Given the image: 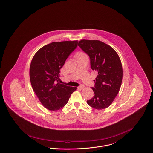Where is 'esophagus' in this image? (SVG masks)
Segmentation results:
<instances>
[{
  "label": "esophagus",
  "instance_id": "34e87169",
  "mask_svg": "<svg viewBox=\"0 0 153 153\" xmlns=\"http://www.w3.org/2000/svg\"><path fill=\"white\" fill-rule=\"evenodd\" d=\"M84 88H85V86H84V85H81L80 86H79V87H78V89H79V90H82L83 89H84Z\"/></svg>",
  "mask_w": 153,
  "mask_h": 153
}]
</instances>
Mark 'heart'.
<instances>
[{"label":"heart","instance_id":"heart-1","mask_svg":"<svg viewBox=\"0 0 153 153\" xmlns=\"http://www.w3.org/2000/svg\"><path fill=\"white\" fill-rule=\"evenodd\" d=\"M84 55H86V54H85V53H84L83 52H79L77 53V54H76V58H77V57H79V56H84Z\"/></svg>","mask_w":153,"mask_h":153}]
</instances>
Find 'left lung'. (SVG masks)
<instances>
[{
    "label": "left lung",
    "instance_id": "left-lung-1",
    "mask_svg": "<svg viewBox=\"0 0 153 153\" xmlns=\"http://www.w3.org/2000/svg\"><path fill=\"white\" fill-rule=\"evenodd\" d=\"M78 46L90 57L91 68L98 73L94 97L88 104L97 110L108 107L119 92L123 78V69L119 56L108 45L98 40L83 39Z\"/></svg>",
    "mask_w": 153,
    "mask_h": 153
}]
</instances>
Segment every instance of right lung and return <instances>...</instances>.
I'll return each instance as SVG.
<instances>
[{
	"label": "right lung",
	"mask_w": 153,
	"mask_h": 153,
	"mask_svg": "<svg viewBox=\"0 0 153 153\" xmlns=\"http://www.w3.org/2000/svg\"><path fill=\"white\" fill-rule=\"evenodd\" d=\"M77 43V40L51 43L39 49L31 60L29 73L31 85L40 102L48 110L62 108L77 89L58 81L60 69Z\"/></svg>",
	"instance_id": "right-lung-1"
}]
</instances>
